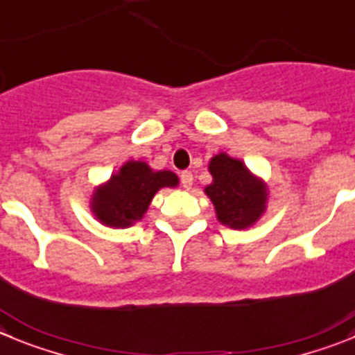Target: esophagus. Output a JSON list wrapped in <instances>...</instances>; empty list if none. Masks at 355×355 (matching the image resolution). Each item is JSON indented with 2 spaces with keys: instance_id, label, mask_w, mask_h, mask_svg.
Segmentation results:
<instances>
[{
  "instance_id": "34e87169",
  "label": "esophagus",
  "mask_w": 355,
  "mask_h": 355,
  "mask_svg": "<svg viewBox=\"0 0 355 355\" xmlns=\"http://www.w3.org/2000/svg\"><path fill=\"white\" fill-rule=\"evenodd\" d=\"M193 180H194V177H193V173H191V171H182L180 173V182H182V187L184 189H191L193 187Z\"/></svg>"
}]
</instances>
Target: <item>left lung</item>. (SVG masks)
<instances>
[{
    "instance_id": "1",
    "label": "left lung",
    "mask_w": 355,
    "mask_h": 355,
    "mask_svg": "<svg viewBox=\"0 0 355 355\" xmlns=\"http://www.w3.org/2000/svg\"><path fill=\"white\" fill-rule=\"evenodd\" d=\"M208 168L214 182L205 193L214 203L218 220L234 230L252 226L266 208V191L261 180L243 162L226 154L215 155Z\"/></svg>"
}]
</instances>
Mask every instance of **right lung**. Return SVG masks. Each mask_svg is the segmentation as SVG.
I'll return each instance as SVG.
<instances>
[{
  "label": "right lung",
  "instance_id": "add662e5",
  "mask_svg": "<svg viewBox=\"0 0 355 355\" xmlns=\"http://www.w3.org/2000/svg\"><path fill=\"white\" fill-rule=\"evenodd\" d=\"M177 175L152 171L141 161H129L92 198V211L110 227H128L144 217L152 198L161 187H175Z\"/></svg>",
  "mask_w": 355,
  "mask_h": 355
}]
</instances>
